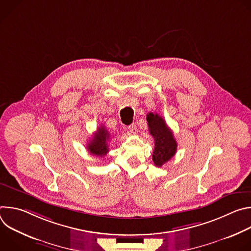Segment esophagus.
I'll return each mask as SVG.
<instances>
[{
  "instance_id": "esophagus-1",
  "label": "esophagus",
  "mask_w": 251,
  "mask_h": 251,
  "mask_svg": "<svg viewBox=\"0 0 251 251\" xmlns=\"http://www.w3.org/2000/svg\"><path fill=\"white\" fill-rule=\"evenodd\" d=\"M128 130H129V132L132 133V134H136V133L138 132V129H137V126H136L135 123H132L131 125H129V126H128Z\"/></svg>"
}]
</instances>
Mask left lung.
Listing matches in <instances>:
<instances>
[{
  "mask_svg": "<svg viewBox=\"0 0 251 251\" xmlns=\"http://www.w3.org/2000/svg\"><path fill=\"white\" fill-rule=\"evenodd\" d=\"M147 121L150 134L153 136L155 143L153 162L157 167H162L175 156L177 147L176 141L172 130L158 113L150 112L147 114Z\"/></svg>",
  "mask_w": 251,
  "mask_h": 251,
  "instance_id": "obj_1",
  "label": "left lung"
}]
</instances>
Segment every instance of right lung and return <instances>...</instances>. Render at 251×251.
<instances>
[{
	"instance_id": "right-lung-1",
	"label": "right lung",
	"mask_w": 251,
	"mask_h": 251,
	"mask_svg": "<svg viewBox=\"0 0 251 251\" xmlns=\"http://www.w3.org/2000/svg\"><path fill=\"white\" fill-rule=\"evenodd\" d=\"M109 132L106 130L104 126L98 127L97 131L93 134L92 139L87 144V150L91 155L97 157H104L108 153L109 148L107 142L109 140Z\"/></svg>"
}]
</instances>
